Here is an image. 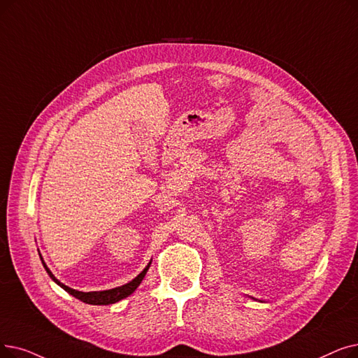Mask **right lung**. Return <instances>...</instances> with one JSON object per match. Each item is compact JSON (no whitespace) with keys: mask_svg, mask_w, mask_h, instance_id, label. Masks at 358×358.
<instances>
[{"mask_svg":"<svg viewBox=\"0 0 358 358\" xmlns=\"http://www.w3.org/2000/svg\"><path fill=\"white\" fill-rule=\"evenodd\" d=\"M39 257H41V260H42V265H43L46 273L50 275V278L52 279V281H54L57 285H59L64 291H67L69 294H71L73 297L79 299V300L83 301V303L93 304V306H108V304H114V303H117V301H120V300H122V299L129 297V295L133 294V292L136 291V288H137L138 285H141V282L143 281V278H145L148 269L150 268V263H152V260H150V262L148 263V266H146L141 273H138L134 279H131V281H130L129 284H124V285H121V287L111 288V289H105V291H89V292H83V291L73 289V288L64 285L63 282H59L58 279L54 276V273L50 271V268L46 266V263L43 262L41 253H39Z\"/></svg>","mask_w":358,"mask_h":358,"instance_id":"add662e5","label":"right lung"}]
</instances>
